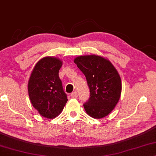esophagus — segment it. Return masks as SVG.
I'll return each mask as SVG.
<instances>
[{
	"label": "esophagus",
	"mask_w": 156,
	"mask_h": 156,
	"mask_svg": "<svg viewBox=\"0 0 156 156\" xmlns=\"http://www.w3.org/2000/svg\"><path fill=\"white\" fill-rule=\"evenodd\" d=\"M71 98H76L78 97V93H76V92H73V93H71Z\"/></svg>",
	"instance_id": "1"
}]
</instances>
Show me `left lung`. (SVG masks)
<instances>
[{"label":"left lung","mask_w":156,"mask_h":156,"mask_svg":"<svg viewBox=\"0 0 156 156\" xmlns=\"http://www.w3.org/2000/svg\"><path fill=\"white\" fill-rule=\"evenodd\" d=\"M74 63L86 78L90 89L88 100L83 105L90 117L100 119L115 108L122 92L121 78L111 62L95 55L81 56Z\"/></svg>","instance_id":"8db88e82"}]
</instances>
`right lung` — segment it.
I'll use <instances>...</instances> for the list:
<instances>
[{
  "label": "right lung",
  "mask_w": 156,
  "mask_h": 156,
  "mask_svg": "<svg viewBox=\"0 0 156 156\" xmlns=\"http://www.w3.org/2000/svg\"><path fill=\"white\" fill-rule=\"evenodd\" d=\"M61 66L62 62L56 58H41L34 66L28 83L32 106L41 116L49 119L58 116L68 101L58 76Z\"/></svg>",
  "instance_id": "add662e5"
}]
</instances>
